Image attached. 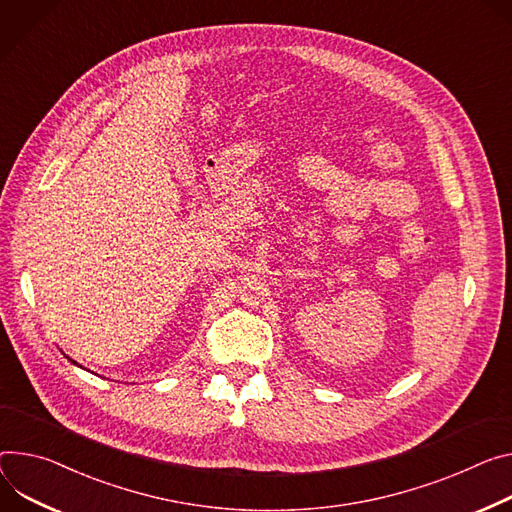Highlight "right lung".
<instances>
[{
	"mask_svg": "<svg viewBox=\"0 0 512 512\" xmlns=\"http://www.w3.org/2000/svg\"><path fill=\"white\" fill-rule=\"evenodd\" d=\"M71 361H73V359H71ZM73 363H75V365H77V361H73Z\"/></svg>",
	"mask_w": 512,
	"mask_h": 512,
	"instance_id": "1",
	"label": "right lung"
}]
</instances>
